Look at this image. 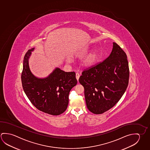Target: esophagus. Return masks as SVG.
Here are the masks:
<instances>
[{"mask_svg":"<svg viewBox=\"0 0 150 150\" xmlns=\"http://www.w3.org/2000/svg\"><path fill=\"white\" fill-rule=\"evenodd\" d=\"M80 77V74L78 73H76V78L77 79V81H79V78Z\"/></svg>","mask_w":150,"mask_h":150,"instance_id":"1","label":"esophagus"}]
</instances>
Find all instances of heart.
<instances>
[{
	"mask_svg": "<svg viewBox=\"0 0 150 150\" xmlns=\"http://www.w3.org/2000/svg\"><path fill=\"white\" fill-rule=\"evenodd\" d=\"M97 59H98L97 52L96 51L92 52L83 59L82 62V65L85 67H91L96 63Z\"/></svg>",
	"mask_w": 150,
	"mask_h": 150,
	"instance_id": "obj_1",
	"label": "heart"
}]
</instances>
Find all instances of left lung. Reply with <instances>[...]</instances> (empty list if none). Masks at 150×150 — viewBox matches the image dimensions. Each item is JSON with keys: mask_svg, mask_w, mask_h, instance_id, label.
<instances>
[{"mask_svg": "<svg viewBox=\"0 0 150 150\" xmlns=\"http://www.w3.org/2000/svg\"><path fill=\"white\" fill-rule=\"evenodd\" d=\"M129 68L125 51L115 42L103 61L83 70L79 79L83 86L87 107L101 114L113 107L127 89Z\"/></svg>", "mask_w": 150, "mask_h": 150, "instance_id": "1", "label": "left lung"}]
</instances>
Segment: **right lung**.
<instances>
[{"mask_svg": "<svg viewBox=\"0 0 150 150\" xmlns=\"http://www.w3.org/2000/svg\"><path fill=\"white\" fill-rule=\"evenodd\" d=\"M25 54L21 82L23 91L38 110L51 115H59L66 110L71 89L77 83L74 71L65 72L57 68L45 79H38L30 70L28 59L31 52Z\"/></svg>", "mask_w": 150, "mask_h": 150, "instance_id": "add662e5", "label": "right lung"}]
</instances>
